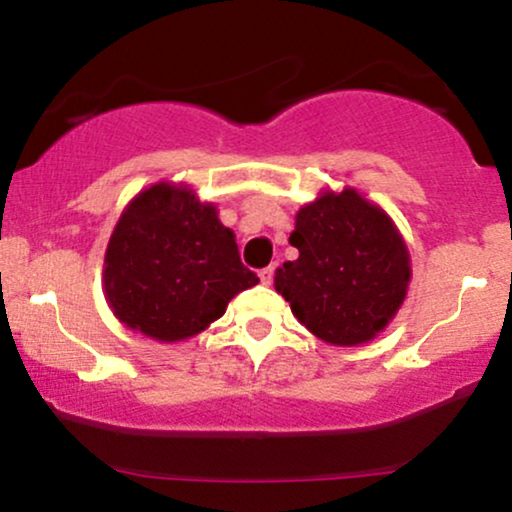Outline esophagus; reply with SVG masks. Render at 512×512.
Here are the masks:
<instances>
[{"label": "esophagus", "mask_w": 512, "mask_h": 512, "mask_svg": "<svg viewBox=\"0 0 512 512\" xmlns=\"http://www.w3.org/2000/svg\"><path fill=\"white\" fill-rule=\"evenodd\" d=\"M274 272H276V264H269V267H264V269H260V279H262V284H272L274 281Z\"/></svg>", "instance_id": "obj_1"}]
</instances>
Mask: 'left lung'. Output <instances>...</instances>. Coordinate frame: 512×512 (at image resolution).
I'll return each mask as SVG.
<instances>
[{"instance_id":"1","label":"left lung","mask_w":512,"mask_h":512,"mask_svg":"<svg viewBox=\"0 0 512 512\" xmlns=\"http://www.w3.org/2000/svg\"><path fill=\"white\" fill-rule=\"evenodd\" d=\"M289 243L298 260L274 286L322 342L366 344L397 315L411 279L409 250L378 204L351 187L322 192L296 214Z\"/></svg>"}]
</instances>
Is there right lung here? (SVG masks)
Returning <instances> with one entry per match:
<instances>
[{
    "instance_id": "1",
    "label": "right lung",
    "mask_w": 512,
    "mask_h": 512,
    "mask_svg": "<svg viewBox=\"0 0 512 512\" xmlns=\"http://www.w3.org/2000/svg\"><path fill=\"white\" fill-rule=\"evenodd\" d=\"M257 281L214 204L173 182L139 192L105 250V301L122 325L156 342L207 330L233 296Z\"/></svg>"
}]
</instances>
